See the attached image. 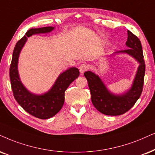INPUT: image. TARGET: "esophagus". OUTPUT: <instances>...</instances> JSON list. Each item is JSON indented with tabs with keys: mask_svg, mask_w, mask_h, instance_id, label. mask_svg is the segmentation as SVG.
I'll return each instance as SVG.
<instances>
[{
	"mask_svg": "<svg viewBox=\"0 0 155 155\" xmlns=\"http://www.w3.org/2000/svg\"><path fill=\"white\" fill-rule=\"evenodd\" d=\"M88 69V66L85 64H82L81 66H79V71L81 74H83Z\"/></svg>",
	"mask_w": 155,
	"mask_h": 155,
	"instance_id": "esophagus-1",
	"label": "esophagus"
}]
</instances>
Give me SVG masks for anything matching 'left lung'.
<instances>
[{"mask_svg":"<svg viewBox=\"0 0 155 155\" xmlns=\"http://www.w3.org/2000/svg\"><path fill=\"white\" fill-rule=\"evenodd\" d=\"M127 35L126 46L128 48L112 54H128L139 63L132 86L127 91L115 94L107 89L101 78L94 72L87 71L84 74L88 81L92 104L98 111L105 115L117 116L127 112L134 105L142 91L145 64L142 44L140 39L131 31H127Z\"/></svg>","mask_w":155,"mask_h":155,"instance_id":"left-lung-1","label":"left lung"}]
</instances>
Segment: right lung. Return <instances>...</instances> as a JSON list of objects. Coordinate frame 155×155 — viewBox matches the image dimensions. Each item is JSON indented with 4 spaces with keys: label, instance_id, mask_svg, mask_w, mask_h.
Returning a JSON list of instances; mask_svg holds the SVG:
<instances>
[{
    "label": "right lung",
    "instance_id": "obj_1",
    "mask_svg": "<svg viewBox=\"0 0 155 155\" xmlns=\"http://www.w3.org/2000/svg\"><path fill=\"white\" fill-rule=\"evenodd\" d=\"M54 28V27L48 26L29 29L25 36L15 44L10 66V79L15 99L25 111L41 119H49L61 110L64 103L65 91L79 76V71L77 68H68L59 74L51 88L42 94H36L31 92L21 81L18 64L20 53L27 41V38L33 35L48 34Z\"/></svg>",
    "mask_w": 155,
    "mask_h": 155
}]
</instances>
